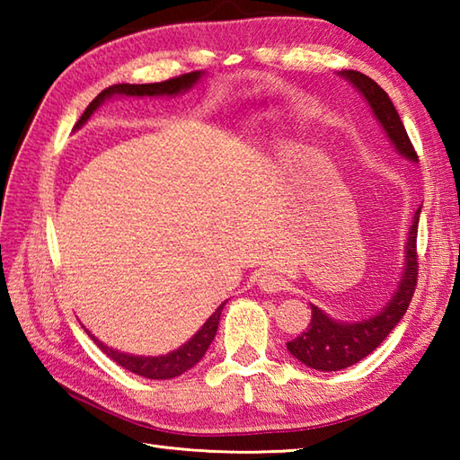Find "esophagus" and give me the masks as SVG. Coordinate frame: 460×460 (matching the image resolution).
<instances>
[{"label":"esophagus","instance_id":"34e87169","mask_svg":"<svg viewBox=\"0 0 460 460\" xmlns=\"http://www.w3.org/2000/svg\"><path fill=\"white\" fill-rule=\"evenodd\" d=\"M259 287L265 290V292H280V290H287V279L280 277L279 272H272V270H265L259 279Z\"/></svg>","mask_w":460,"mask_h":460}]
</instances>
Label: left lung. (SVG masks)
Returning a JSON list of instances; mask_svg holds the SVG:
<instances>
[{
    "label": "left lung",
    "instance_id": "left-lung-1",
    "mask_svg": "<svg viewBox=\"0 0 460 460\" xmlns=\"http://www.w3.org/2000/svg\"><path fill=\"white\" fill-rule=\"evenodd\" d=\"M341 75L356 86V89L366 96L371 111L377 116V120L384 126L389 140L395 144V150L403 154L405 158L417 162V152L413 148L411 140H409L405 126L399 119L394 102L389 101L387 93L381 86L359 71H341ZM419 213L417 209L411 231H409L407 239V262H405V275L399 282V288L392 302L379 312L377 316L358 322V324H341L328 318L324 312L312 306V320L308 328L298 334L295 340H290L287 348L290 354L308 367H314L318 371H338L358 364L359 359L369 356L381 341L387 338L397 322L403 318L409 308V302L413 298V292L417 287V275H419V259H417V229H419Z\"/></svg>",
    "mask_w": 460,
    "mask_h": 460
}]
</instances>
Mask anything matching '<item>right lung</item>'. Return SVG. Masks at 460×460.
Segmentation results:
<instances>
[{
  "instance_id": "obj_1",
  "label": "right lung",
  "mask_w": 460,
  "mask_h": 460,
  "mask_svg": "<svg viewBox=\"0 0 460 460\" xmlns=\"http://www.w3.org/2000/svg\"><path fill=\"white\" fill-rule=\"evenodd\" d=\"M201 76V73L193 71V73H185L180 76H173V79L168 81H162V83H150V84H128V83H122V84H112L109 89H104L96 99L86 106V111L83 112V116L76 122V128L83 126L86 120H89V116L96 111V106H99L104 99H109L112 94H130V96H158V94H178L185 89H190V86L195 84ZM225 305H221L217 310L213 312V316L205 322L203 328L195 334L188 344H183L180 349L172 351L168 356H160V358H140V356H128V354H122V351H116L109 346H104L102 341L96 340L94 336H91L94 340V344L99 346L106 356L111 359H114L116 364L122 366L124 369L132 371L136 376H142V377H148V379H172V377H178L181 376L183 371H188L190 367H193L198 361L205 356V351H208L209 344L213 341L215 334H217V326H219V316H221V310Z\"/></svg>"
}]
</instances>
